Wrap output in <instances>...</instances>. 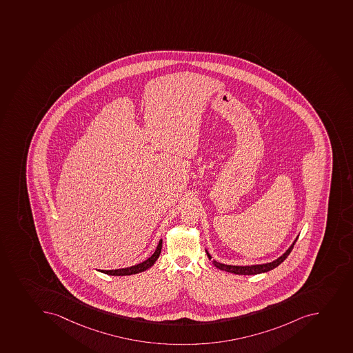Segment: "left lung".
<instances>
[{"label":"left lung","instance_id":"1","mask_svg":"<svg viewBox=\"0 0 353 353\" xmlns=\"http://www.w3.org/2000/svg\"><path fill=\"white\" fill-rule=\"evenodd\" d=\"M297 238L294 241L293 244L290 245V248L281 255L278 257L277 260L272 261L270 263L265 264H256V265H246V267H239V265H228V264L219 263L215 260H212V263L214 264L215 267L220 269V270L227 271V272H231L234 274H259L262 272H268V271L272 270L274 268H277L281 262L286 260L287 256L290 255V252L293 250L294 245L296 243ZM208 259L211 260L212 256L206 250Z\"/></svg>","mask_w":353,"mask_h":353}]
</instances>
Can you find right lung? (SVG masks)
I'll return each mask as SVG.
<instances>
[{"label":"right lung","mask_w":353,"mask_h":353,"mask_svg":"<svg viewBox=\"0 0 353 353\" xmlns=\"http://www.w3.org/2000/svg\"><path fill=\"white\" fill-rule=\"evenodd\" d=\"M162 250V239L159 241L157 248H156L155 253L152 254V256L143 261L141 263L133 265V267L124 268V269H116V270H101V272L105 274H110V276H130V274H139L142 271L147 270L149 268L152 267L155 263L157 259H159V254Z\"/></svg>","instance_id":"add662e5"}]
</instances>
